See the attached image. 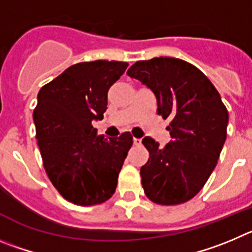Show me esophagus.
<instances>
[{
    "label": "esophagus",
    "instance_id": "esophagus-1",
    "mask_svg": "<svg viewBox=\"0 0 252 252\" xmlns=\"http://www.w3.org/2000/svg\"><path fill=\"white\" fill-rule=\"evenodd\" d=\"M133 143H134V146H140L142 144V139H139V138H133Z\"/></svg>",
    "mask_w": 252,
    "mask_h": 252
}]
</instances>
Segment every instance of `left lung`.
I'll return each mask as SVG.
<instances>
[{
  "label": "left lung",
  "instance_id": "8db88e82",
  "mask_svg": "<svg viewBox=\"0 0 252 252\" xmlns=\"http://www.w3.org/2000/svg\"><path fill=\"white\" fill-rule=\"evenodd\" d=\"M157 98V113L171 118L172 140L160 148L142 140L149 152L140 168L142 186L152 202L181 205L198 193L219 160L227 135L228 112L214 84L194 65L174 58L137 61L126 71Z\"/></svg>",
  "mask_w": 252,
  "mask_h": 252
}]
</instances>
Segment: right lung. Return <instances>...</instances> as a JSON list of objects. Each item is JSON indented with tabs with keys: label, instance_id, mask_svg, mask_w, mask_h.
I'll return each mask as SVG.
<instances>
[{
	"label": "right lung",
	"instance_id": "add662e5",
	"mask_svg": "<svg viewBox=\"0 0 252 252\" xmlns=\"http://www.w3.org/2000/svg\"><path fill=\"white\" fill-rule=\"evenodd\" d=\"M126 67L123 61L78 63L37 94L33 122L44 168L74 205H100L115 192L133 137L126 131L108 139L96 134L92 122L103 119L108 90Z\"/></svg>",
	"mask_w": 252,
	"mask_h": 252
}]
</instances>
